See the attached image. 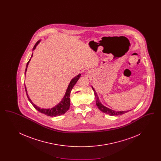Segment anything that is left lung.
Listing matches in <instances>:
<instances>
[{
  "mask_svg": "<svg viewBox=\"0 0 161 161\" xmlns=\"http://www.w3.org/2000/svg\"><path fill=\"white\" fill-rule=\"evenodd\" d=\"M92 89L94 92L95 94V99H96V104L98 108L100 109L101 112H103V113H105L106 114L111 115V116H116V115H121L124 114L128 112H129L130 110H127V111H115L114 110H112L108 107L104 106L103 104H102V103H101L100 99L98 98V96L97 93V92L95 91V90L94 89V88L92 86Z\"/></svg>",
  "mask_w": 161,
  "mask_h": 161,
  "instance_id": "obj_1",
  "label": "left lung"
}]
</instances>
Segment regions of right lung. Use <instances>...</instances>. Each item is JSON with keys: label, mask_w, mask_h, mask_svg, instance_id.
<instances>
[{"label": "right lung", "mask_w": 161, "mask_h": 161, "mask_svg": "<svg viewBox=\"0 0 161 161\" xmlns=\"http://www.w3.org/2000/svg\"><path fill=\"white\" fill-rule=\"evenodd\" d=\"M40 40H38V42L36 43V45L34 46L33 49H32V51H34L36 48L37 46L39 44V43L40 42ZM33 55V54L32 53L31 55V58L30 59V60L26 64V68L25 69V74L26 75V72L27 71V68L29 64V63L31 60V58ZM81 77V74H79L78 75H77V76L74 77V78H72L71 80V81H70L68 87L66 89V93L63 98V99L60 101V102L59 103H58L57 105H55L54 107H52V108H41L36 106V104H34L33 103V102L31 101V99L29 97V95L28 94V92H27V89H26V87L25 86V91L26 93V95L27 97L28 98V100L30 101V102L32 104V105L36 109H37L38 112H40V113L45 114L47 116H60V115H63L69 109L70 107V92L73 88V87L74 86V85L76 84L77 81L79 80V78Z\"/></svg>", "instance_id": "add662e5"}]
</instances>
